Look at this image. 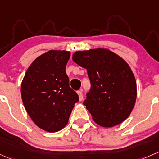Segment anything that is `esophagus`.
Returning <instances> with one entry per match:
<instances>
[{
    "label": "esophagus",
    "instance_id": "obj_1",
    "mask_svg": "<svg viewBox=\"0 0 159 159\" xmlns=\"http://www.w3.org/2000/svg\"><path fill=\"white\" fill-rule=\"evenodd\" d=\"M77 94H78V96H79L80 101L83 100V93H82V92H81V91H77Z\"/></svg>",
    "mask_w": 159,
    "mask_h": 159
}]
</instances>
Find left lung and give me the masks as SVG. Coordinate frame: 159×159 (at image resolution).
<instances>
[{"label":"left lung","instance_id":"1","mask_svg":"<svg viewBox=\"0 0 159 159\" xmlns=\"http://www.w3.org/2000/svg\"><path fill=\"white\" fill-rule=\"evenodd\" d=\"M73 60L87 70L91 89L83 104L93 121L105 128L125 121L137 97L136 80L128 63L106 48L76 51Z\"/></svg>","mask_w":159,"mask_h":159}]
</instances>
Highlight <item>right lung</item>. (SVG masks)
<instances>
[{
    "instance_id": "right-lung-1",
    "label": "right lung",
    "mask_w": 159,
    "mask_h": 159,
    "mask_svg": "<svg viewBox=\"0 0 159 159\" xmlns=\"http://www.w3.org/2000/svg\"><path fill=\"white\" fill-rule=\"evenodd\" d=\"M66 50H50L33 61L21 83L26 111L40 129L56 132L68 123L78 95L70 87L66 66Z\"/></svg>"
}]
</instances>
